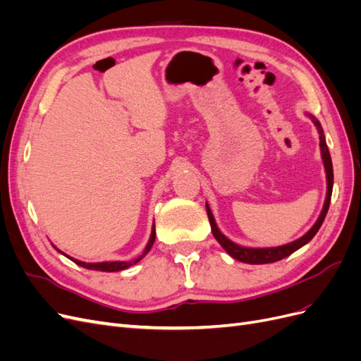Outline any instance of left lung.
<instances>
[{"label":"left lung","mask_w":361,"mask_h":361,"mask_svg":"<svg viewBox=\"0 0 361 361\" xmlns=\"http://www.w3.org/2000/svg\"><path fill=\"white\" fill-rule=\"evenodd\" d=\"M305 116H309L312 118L313 125L318 129V134H319V147H321V157L324 161V169H325V176H326V195H325V202H324V207L322 211L318 216V220L312 226L310 231L307 233H304L301 238L295 239V241L285 244V245H279V247H267V248H255V247H244V245H239L233 241H231L226 235L221 233L220 228H218L216 223H215V218L212 215V211L209 204L206 203V212H207V218H209V223H211V228H212V233L215 236V239L220 245L227 251L228 256H232L233 259L239 260V262H244V264H251V265H262V264H272V262H277L285 259L288 256H290L293 251H297L298 248H301L302 245L307 244L309 241H312V238L318 233L319 227L324 223V218L329 212V207H330V200H331V191H333V164H331V157H330V152L329 147H326V141H325V135H324V129L319 123V120L316 118L314 116L305 113Z\"/></svg>","instance_id":"obj_1"}]
</instances>
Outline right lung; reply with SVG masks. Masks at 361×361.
Listing matches in <instances>:
<instances>
[{"instance_id":"obj_1","label":"right lung","mask_w":361,"mask_h":361,"mask_svg":"<svg viewBox=\"0 0 361 361\" xmlns=\"http://www.w3.org/2000/svg\"><path fill=\"white\" fill-rule=\"evenodd\" d=\"M155 236H157V235H155V223H154V227H152V233H150V238H149V243H147V245H146V248H145V251H143V255L135 257V259H133V260H129V262L116 260V262H93V264H92V262H81V260H78V259H73V257H71V256H68V255H64L63 251H60L57 247H54V248H57V251H60L61 255H64L68 259H71L72 262H75L76 265H80V267H82V268L94 269V271H102V272H117V271H123V269H126V268H129V267H133V265L138 264V262L149 253L152 245H154Z\"/></svg>"}]
</instances>
